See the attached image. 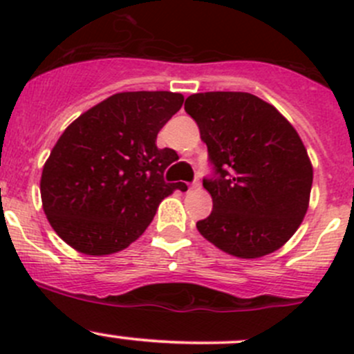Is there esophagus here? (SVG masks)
I'll return each mask as SVG.
<instances>
[{
  "label": "esophagus",
  "mask_w": 354,
  "mask_h": 354,
  "mask_svg": "<svg viewBox=\"0 0 354 354\" xmlns=\"http://www.w3.org/2000/svg\"><path fill=\"white\" fill-rule=\"evenodd\" d=\"M197 188H200V183L198 181H195V183H192L190 187H188V190H197Z\"/></svg>",
  "instance_id": "1"
}]
</instances>
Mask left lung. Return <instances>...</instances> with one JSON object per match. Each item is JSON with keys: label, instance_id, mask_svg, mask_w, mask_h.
<instances>
[{"label": "left lung", "instance_id": "1", "mask_svg": "<svg viewBox=\"0 0 354 354\" xmlns=\"http://www.w3.org/2000/svg\"><path fill=\"white\" fill-rule=\"evenodd\" d=\"M216 178L203 180L212 212L198 233L238 259L276 252L301 224L313 167L298 131L272 104L248 92H200L185 101Z\"/></svg>", "mask_w": 354, "mask_h": 354}]
</instances>
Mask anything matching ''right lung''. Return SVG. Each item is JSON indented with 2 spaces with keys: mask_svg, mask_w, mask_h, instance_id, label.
Here are the masks:
<instances>
[{
  "mask_svg": "<svg viewBox=\"0 0 354 354\" xmlns=\"http://www.w3.org/2000/svg\"><path fill=\"white\" fill-rule=\"evenodd\" d=\"M183 101L178 92H118L68 124L41 176L42 209L66 245L92 257L121 252L164 198L187 190L162 180L178 156L156 145Z\"/></svg>",
  "mask_w": 354,
  "mask_h": 354,
  "instance_id": "right-lung-1",
  "label": "right lung"
}]
</instances>
